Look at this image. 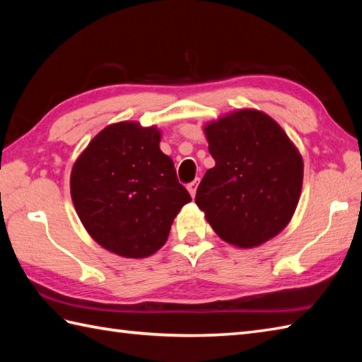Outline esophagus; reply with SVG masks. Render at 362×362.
<instances>
[{"instance_id":"esophagus-1","label":"esophagus","mask_w":362,"mask_h":362,"mask_svg":"<svg viewBox=\"0 0 362 362\" xmlns=\"http://www.w3.org/2000/svg\"><path fill=\"white\" fill-rule=\"evenodd\" d=\"M197 185H199V179H196L194 182H191V183H188V191H189V194H191V197H194L196 196V189H197Z\"/></svg>"}]
</instances>
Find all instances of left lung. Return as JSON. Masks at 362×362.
Returning <instances> with one entry per match:
<instances>
[{
    "instance_id": "8db88e82",
    "label": "left lung",
    "mask_w": 362,
    "mask_h": 362,
    "mask_svg": "<svg viewBox=\"0 0 362 362\" xmlns=\"http://www.w3.org/2000/svg\"><path fill=\"white\" fill-rule=\"evenodd\" d=\"M216 161L197 187L196 204L226 243L250 249L288 226L303 182V160L276 122L238 110L205 126Z\"/></svg>"
}]
</instances>
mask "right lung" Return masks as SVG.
<instances>
[{"instance_id":"right-lung-1","label":"right lung","mask_w":362,"mask_h":362,"mask_svg":"<svg viewBox=\"0 0 362 362\" xmlns=\"http://www.w3.org/2000/svg\"><path fill=\"white\" fill-rule=\"evenodd\" d=\"M157 127L122 121L107 126L76 160L74 209L93 240L126 258L156 253L191 201L173 160L160 151Z\"/></svg>"}]
</instances>
